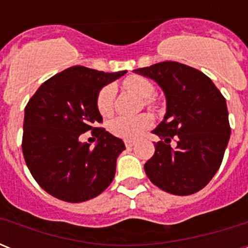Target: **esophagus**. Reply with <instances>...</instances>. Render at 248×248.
I'll return each mask as SVG.
<instances>
[{
    "mask_svg": "<svg viewBox=\"0 0 248 248\" xmlns=\"http://www.w3.org/2000/svg\"><path fill=\"white\" fill-rule=\"evenodd\" d=\"M124 143H125V146L128 149L129 148H133V146H134V141H130V140H125Z\"/></svg>",
    "mask_w": 248,
    "mask_h": 248,
    "instance_id": "esophagus-1",
    "label": "esophagus"
}]
</instances>
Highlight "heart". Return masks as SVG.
Here are the masks:
<instances>
[{
    "label": "heart",
    "instance_id": "obj_1",
    "mask_svg": "<svg viewBox=\"0 0 248 248\" xmlns=\"http://www.w3.org/2000/svg\"><path fill=\"white\" fill-rule=\"evenodd\" d=\"M124 84L126 88L137 93L144 99L153 97L155 92L154 85L143 77H129L125 79ZM114 94H115V91L113 85H107L98 94L97 108L103 117H109L113 113ZM151 123H153V119L148 114H140L137 117H118L109 123L108 129L114 137L126 140H135L151 125Z\"/></svg>",
    "mask_w": 248,
    "mask_h": 248
}]
</instances>
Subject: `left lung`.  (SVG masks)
Returning <instances> with one entry per match:
<instances>
[{
	"mask_svg": "<svg viewBox=\"0 0 248 248\" xmlns=\"http://www.w3.org/2000/svg\"><path fill=\"white\" fill-rule=\"evenodd\" d=\"M164 92L166 113L153 130L160 138L155 153L144 165L150 181L172 195H191L217 172L229 144L226 99L202 72L177 62L138 68ZM177 140L175 149L170 146Z\"/></svg>",
	"mask_w": 248,
	"mask_h": 248,
	"instance_id": "1",
	"label": "left lung"
}]
</instances>
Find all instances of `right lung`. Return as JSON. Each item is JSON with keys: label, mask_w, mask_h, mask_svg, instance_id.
<instances>
[{"label": "right lung", "mask_w": 248, "mask_h": 248, "mask_svg": "<svg viewBox=\"0 0 248 248\" xmlns=\"http://www.w3.org/2000/svg\"><path fill=\"white\" fill-rule=\"evenodd\" d=\"M126 73H104L74 65L46 80L25 109L22 151L34 180L67 202H83L102 194L113 181L117 159L125 145L105 129L97 108L104 85ZM92 131L94 149L79 138Z\"/></svg>", "instance_id": "obj_1"}]
</instances>
